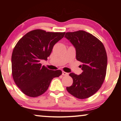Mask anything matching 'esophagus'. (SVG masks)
<instances>
[{
  "mask_svg": "<svg viewBox=\"0 0 121 121\" xmlns=\"http://www.w3.org/2000/svg\"><path fill=\"white\" fill-rule=\"evenodd\" d=\"M62 75L63 76H67L68 75V73H67L66 72H65V71H62Z\"/></svg>",
  "mask_w": 121,
  "mask_h": 121,
  "instance_id": "34e87169",
  "label": "esophagus"
}]
</instances>
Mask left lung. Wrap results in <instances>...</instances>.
<instances>
[{"label": "left lung", "mask_w": 121, "mask_h": 121, "mask_svg": "<svg viewBox=\"0 0 121 121\" xmlns=\"http://www.w3.org/2000/svg\"><path fill=\"white\" fill-rule=\"evenodd\" d=\"M65 37L75 47L76 59L82 63L83 70L79 75L69 74L73 83L67 90L76 98L86 99L97 92L105 80L107 66L105 48L97 37L83 30L66 32Z\"/></svg>", "instance_id": "8db88e82"}]
</instances>
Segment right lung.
Listing matches in <instances>:
<instances>
[{
    "label": "right lung",
    "instance_id": "add662e5",
    "mask_svg": "<svg viewBox=\"0 0 121 121\" xmlns=\"http://www.w3.org/2000/svg\"><path fill=\"white\" fill-rule=\"evenodd\" d=\"M65 32H46L41 29L28 32L18 41L12 56V70L14 82L24 95L37 97L45 92L60 70H50L42 65L47 60L53 46Z\"/></svg>",
    "mask_w": 121,
    "mask_h": 121
}]
</instances>
